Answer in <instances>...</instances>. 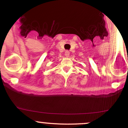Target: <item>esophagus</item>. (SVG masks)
Returning <instances> with one entry per match:
<instances>
[{
  "label": "esophagus",
  "mask_w": 128,
  "mask_h": 128,
  "mask_svg": "<svg viewBox=\"0 0 128 128\" xmlns=\"http://www.w3.org/2000/svg\"><path fill=\"white\" fill-rule=\"evenodd\" d=\"M69 54H70V52L69 51H66L65 52V56L66 57H69Z\"/></svg>",
  "instance_id": "esophagus-1"
}]
</instances>
